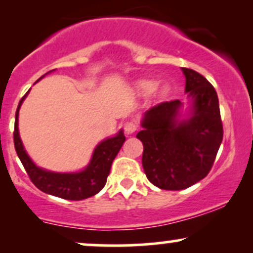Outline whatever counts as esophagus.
I'll list each match as a JSON object with an SVG mask.
<instances>
[{
	"label": "esophagus",
	"instance_id": "34e87169",
	"mask_svg": "<svg viewBox=\"0 0 253 253\" xmlns=\"http://www.w3.org/2000/svg\"><path fill=\"white\" fill-rule=\"evenodd\" d=\"M124 129L125 132H126V134H133V133H135V130L138 129V125L133 123V121H127V123H125L124 125Z\"/></svg>",
	"mask_w": 253,
	"mask_h": 253
}]
</instances>
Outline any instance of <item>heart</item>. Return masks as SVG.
<instances>
[{"mask_svg": "<svg viewBox=\"0 0 253 253\" xmlns=\"http://www.w3.org/2000/svg\"><path fill=\"white\" fill-rule=\"evenodd\" d=\"M158 85V82L156 80H150V78H143V80L136 81L134 84V90L140 96H147L151 92L156 90V95L158 98H167L170 94V86L167 84H163L161 86Z\"/></svg>", "mask_w": 253, "mask_h": 253, "instance_id": "obj_1", "label": "heart"}]
</instances>
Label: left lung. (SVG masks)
Returning a JSON list of instances; mask_svg holds the SVG:
<instances>
[{"label": "left lung", "mask_w": 253, "mask_h": 253, "mask_svg": "<svg viewBox=\"0 0 253 253\" xmlns=\"http://www.w3.org/2000/svg\"><path fill=\"white\" fill-rule=\"evenodd\" d=\"M188 113L179 100L159 103L145 112L136 134L144 145L143 168L159 189L182 190L208 175L223 129L215 89L199 72L182 68Z\"/></svg>", "instance_id": "obj_1"}]
</instances>
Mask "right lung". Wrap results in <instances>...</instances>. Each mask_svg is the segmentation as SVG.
<instances>
[{
  "instance_id": "1",
  "label": "right lung",
  "mask_w": 253,
  "mask_h": 253,
  "mask_svg": "<svg viewBox=\"0 0 253 253\" xmlns=\"http://www.w3.org/2000/svg\"><path fill=\"white\" fill-rule=\"evenodd\" d=\"M45 75L39 80L45 77ZM30 90L20 100L19 106H17L15 126H14V145H15L17 157L27 171L31 181L34 183L38 189L43 193L62 197L65 200L80 201V200L96 195L106 184L113 161L126 140L124 130L120 129L117 135L110 136V138L104 139L101 143H98L92 152L89 164L83 170L77 171V172H56V171H50L37 167V164L32 161L31 157L26 152L19 133V110Z\"/></svg>"
}]
</instances>
